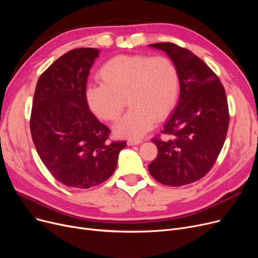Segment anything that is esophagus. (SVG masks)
Segmentation results:
<instances>
[{"instance_id":"34e87169","label":"esophagus","mask_w":258,"mask_h":258,"mask_svg":"<svg viewBox=\"0 0 258 258\" xmlns=\"http://www.w3.org/2000/svg\"><path fill=\"white\" fill-rule=\"evenodd\" d=\"M142 143V140L141 139H130L127 140V145L128 146H133V145H138Z\"/></svg>"}]
</instances>
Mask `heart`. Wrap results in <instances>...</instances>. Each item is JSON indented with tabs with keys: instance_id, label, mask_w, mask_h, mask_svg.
Wrapping results in <instances>:
<instances>
[{
	"instance_id": "1",
	"label": "heart",
	"mask_w": 258,
	"mask_h": 258,
	"mask_svg": "<svg viewBox=\"0 0 258 258\" xmlns=\"http://www.w3.org/2000/svg\"><path fill=\"white\" fill-rule=\"evenodd\" d=\"M100 84L86 91L92 113L97 118L117 121L127 104L131 110L114 126L116 136L138 139L167 118L180 97L181 79L175 63L167 56L117 55L103 63Z\"/></svg>"
}]
</instances>
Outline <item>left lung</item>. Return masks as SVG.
I'll list each match as a JSON object with an SVG mask.
<instances>
[{
	"label": "left lung",
	"mask_w": 258,
	"mask_h": 258,
	"mask_svg": "<svg viewBox=\"0 0 258 258\" xmlns=\"http://www.w3.org/2000/svg\"><path fill=\"white\" fill-rule=\"evenodd\" d=\"M150 46L166 52L177 66L181 90L161 131L165 137L152 139L158 156L148 170L161 184L183 186L207 174L222 151L229 126L226 92L218 75L191 51L172 43Z\"/></svg>",
	"instance_id": "obj_1"
}]
</instances>
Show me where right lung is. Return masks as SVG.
Instances as JSON below:
<instances>
[{
	"label": "right lung",
	"instance_id": "obj_1",
	"mask_svg": "<svg viewBox=\"0 0 258 258\" xmlns=\"http://www.w3.org/2000/svg\"><path fill=\"white\" fill-rule=\"evenodd\" d=\"M99 50L73 49L39 76L30 117L36 152L61 184L88 189L106 181L125 141H108L110 128L90 111L86 87Z\"/></svg>",
	"mask_w": 258,
	"mask_h": 258
}]
</instances>
